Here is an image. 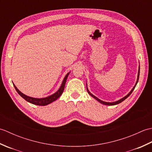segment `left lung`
I'll use <instances>...</instances> for the list:
<instances>
[{
    "mask_svg": "<svg viewBox=\"0 0 152 152\" xmlns=\"http://www.w3.org/2000/svg\"><path fill=\"white\" fill-rule=\"evenodd\" d=\"M139 75H140V64H139V67H138V76H137V82H136V83H135V85L134 86V87L133 88V89H132L131 90V91L128 93V94L126 95V96H125L124 97H123V98H121V99H119V100H118V101H114V102H105V101H101V99H99V98H97L96 97V96H95V95H93L92 93L90 92L89 91V89H88V84H87L86 83V88H87V91H88V93L89 94L91 95L92 97H93L95 99H96V101H97L98 102H99L100 103H101V104H104V105H108V106H113V105H115V104H119V103H121V102H123L124 101V100H125L126 99H127L131 93H132V92L133 91V90H134V89L135 88V87H136V86H137V83H138V79H139Z\"/></svg>",
    "mask_w": 152,
    "mask_h": 152,
    "instance_id": "8db88e82",
    "label": "left lung"
}]
</instances>
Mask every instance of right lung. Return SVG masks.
<instances>
[{
  "label": "right lung",
  "mask_w": 152,
  "mask_h": 152,
  "mask_svg": "<svg viewBox=\"0 0 152 152\" xmlns=\"http://www.w3.org/2000/svg\"><path fill=\"white\" fill-rule=\"evenodd\" d=\"M70 72H68L66 74V76H64V78L63 80L62 83H61L60 88L56 93H54L53 94L51 95L50 96H46V97H44V98H34V97H31V96H27L26 95L23 94V93L19 91V90L17 88V87H16L14 84V83H13V85H14L16 91L18 93V94L20 95L21 97L23 98L25 101H27V102L31 103V104H33L35 105L46 106L48 104H50V103H51V102L56 101V100L59 98L61 95H62V93H63V92L64 91V86H65L66 79L68 78V76H69V74H70Z\"/></svg>",
  "instance_id": "1"
}]
</instances>
